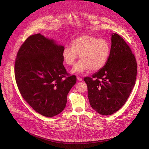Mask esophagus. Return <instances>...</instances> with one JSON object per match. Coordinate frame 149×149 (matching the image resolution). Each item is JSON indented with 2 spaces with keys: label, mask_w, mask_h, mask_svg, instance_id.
<instances>
[{
  "label": "esophagus",
  "mask_w": 149,
  "mask_h": 149,
  "mask_svg": "<svg viewBox=\"0 0 149 149\" xmlns=\"http://www.w3.org/2000/svg\"><path fill=\"white\" fill-rule=\"evenodd\" d=\"M77 79H78V80H79V81H82L83 80H82V79H81V78L80 77V76H77Z\"/></svg>",
  "instance_id": "1"
}]
</instances>
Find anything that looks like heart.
Segmentation results:
<instances>
[{"label": "heart", "mask_w": 149, "mask_h": 149, "mask_svg": "<svg viewBox=\"0 0 149 149\" xmlns=\"http://www.w3.org/2000/svg\"><path fill=\"white\" fill-rule=\"evenodd\" d=\"M110 52V45L104 39L83 35L74 39L71 46L64 47L62 57L66 65L72 66L80 56V60L71 70L72 73L80 74L90 69L92 70L102 69L106 64Z\"/></svg>", "instance_id": "b5f03b06"}]
</instances>
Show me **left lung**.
I'll list each match as a JSON object with an SVG mask.
<instances>
[{
    "instance_id": "8db88e82",
    "label": "left lung",
    "mask_w": 149,
    "mask_h": 149,
    "mask_svg": "<svg viewBox=\"0 0 149 149\" xmlns=\"http://www.w3.org/2000/svg\"><path fill=\"white\" fill-rule=\"evenodd\" d=\"M110 55L106 65L85 77L90 104L98 113H115L126 102L135 84L137 63L129 46L118 34H112Z\"/></svg>"
}]
</instances>
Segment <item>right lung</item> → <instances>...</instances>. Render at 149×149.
Segmentation results:
<instances>
[{
    "mask_svg": "<svg viewBox=\"0 0 149 149\" xmlns=\"http://www.w3.org/2000/svg\"><path fill=\"white\" fill-rule=\"evenodd\" d=\"M64 46L40 33L28 37L17 52L14 74L22 97L35 111L46 117L61 113L76 83L63 64Z\"/></svg>",
    "mask_w": 149,
    "mask_h": 149,
    "instance_id": "obj_1",
    "label": "right lung"
}]
</instances>
